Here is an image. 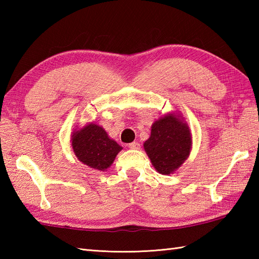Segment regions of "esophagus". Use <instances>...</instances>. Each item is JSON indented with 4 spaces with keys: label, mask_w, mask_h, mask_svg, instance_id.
I'll list each match as a JSON object with an SVG mask.
<instances>
[{
    "label": "esophagus",
    "mask_w": 259,
    "mask_h": 259,
    "mask_svg": "<svg viewBox=\"0 0 259 259\" xmlns=\"http://www.w3.org/2000/svg\"><path fill=\"white\" fill-rule=\"evenodd\" d=\"M128 147L130 148V149H140V144L139 142L135 141V142H131V144H129Z\"/></svg>",
    "instance_id": "esophagus-1"
}]
</instances>
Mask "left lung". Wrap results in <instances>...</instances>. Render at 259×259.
<instances>
[{
  "label": "left lung",
  "instance_id": "left-lung-1",
  "mask_svg": "<svg viewBox=\"0 0 259 259\" xmlns=\"http://www.w3.org/2000/svg\"><path fill=\"white\" fill-rule=\"evenodd\" d=\"M144 147L159 174H172L190 153L191 136L188 125L175 114L160 118L152 124L150 138Z\"/></svg>",
  "mask_w": 259,
  "mask_h": 259
}]
</instances>
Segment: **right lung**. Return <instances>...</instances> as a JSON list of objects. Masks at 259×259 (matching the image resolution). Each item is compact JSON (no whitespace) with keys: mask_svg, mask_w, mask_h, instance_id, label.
Here are the masks:
<instances>
[{"mask_svg":"<svg viewBox=\"0 0 259 259\" xmlns=\"http://www.w3.org/2000/svg\"><path fill=\"white\" fill-rule=\"evenodd\" d=\"M72 147L81 162L101 171L111 166L115 156L122 149L117 142L109 138L103 128L95 123L73 133Z\"/></svg>","mask_w":259,"mask_h":259,"instance_id":"obj_1","label":"right lung"}]
</instances>
